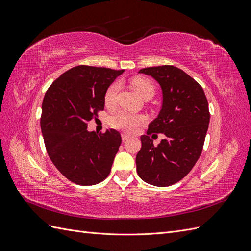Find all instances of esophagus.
<instances>
[{
	"mask_svg": "<svg viewBox=\"0 0 251 251\" xmlns=\"http://www.w3.org/2000/svg\"><path fill=\"white\" fill-rule=\"evenodd\" d=\"M121 138H123L124 141H126V140H127L128 138H130V136H128V135L126 134V133H124L123 135H121Z\"/></svg>",
	"mask_w": 251,
	"mask_h": 251,
	"instance_id": "obj_1",
	"label": "esophagus"
}]
</instances>
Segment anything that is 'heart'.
I'll list each match as a JSON object with an SVG mask.
<instances>
[{
	"label": "heart",
	"mask_w": 251,
	"mask_h": 251,
	"mask_svg": "<svg viewBox=\"0 0 251 251\" xmlns=\"http://www.w3.org/2000/svg\"><path fill=\"white\" fill-rule=\"evenodd\" d=\"M132 87L139 96L142 98L148 95H154V86L148 79L135 78L132 80ZM119 89V83L114 82L105 91L104 102L108 107H112L115 103L116 95ZM146 121V117L141 114H135L126 111H119L110 118V124L113 127L127 133H134Z\"/></svg>",
	"instance_id": "b5f03b06"
}]
</instances>
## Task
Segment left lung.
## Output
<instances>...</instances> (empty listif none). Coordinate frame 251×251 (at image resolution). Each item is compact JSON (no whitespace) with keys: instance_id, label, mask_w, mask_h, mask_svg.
<instances>
[{"instance_id":"left-lung-1","label":"left lung","mask_w":251,"mask_h":251,"mask_svg":"<svg viewBox=\"0 0 251 251\" xmlns=\"http://www.w3.org/2000/svg\"><path fill=\"white\" fill-rule=\"evenodd\" d=\"M138 72L159 83L162 104L147 135L140 137L137 174L149 184L170 186L183 179L198 161L209 125L208 102L199 83L177 67H150ZM151 132L166 135L157 147L147 136Z\"/></svg>"}]
</instances>
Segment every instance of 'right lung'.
<instances>
[{"label": "right lung", "mask_w": 251, "mask_h": 251, "mask_svg": "<svg viewBox=\"0 0 251 251\" xmlns=\"http://www.w3.org/2000/svg\"><path fill=\"white\" fill-rule=\"evenodd\" d=\"M124 70L76 66L52 83L42 104L41 130L55 168L78 185H94L109 176L121 143L114 128L98 136L88 123L104 109V94Z\"/></svg>", "instance_id": "right-lung-1"}]
</instances>
